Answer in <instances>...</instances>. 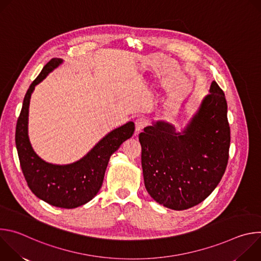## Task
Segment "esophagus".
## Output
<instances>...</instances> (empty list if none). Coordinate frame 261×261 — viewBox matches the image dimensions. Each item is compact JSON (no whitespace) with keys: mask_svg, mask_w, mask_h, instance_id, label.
Masks as SVG:
<instances>
[{"mask_svg":"<svg viewBox=\"0 0 261 261\" xmlns=\"http://www.w3.org/2000/svg\"><path fill=\"white\" fill-rule=\"evenodd\" d=\"M147 125V120L144 117H140L136 120L135 122V129H136V133H139L142 131V129Z\"/></svg>","mask_w":261,"mask_h":261,"instance_id":"obj_1","label":"esophagus"}]
</instances>
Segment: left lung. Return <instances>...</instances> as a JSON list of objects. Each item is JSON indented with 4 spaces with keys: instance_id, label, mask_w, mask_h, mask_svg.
I'll return each instance as SVG.
<instances>
[{
    "instance_id": "8db88e82",
    "label": "left lung",
    "mask_w": 261,
    "mask_h": 261,
    "mask_svg": "<svg viewBox=\"0 0 261 261\" xmlns=\"http://www.w3.org/2000/svg\"><path fill=\"white\" fill-rule=\"evenodd\" d=\"M145 189L165 207L182 211L203 201L225 172L230 145L227 102L213 82L181 132L157 121L139 134Z\"/></svg>"
}]
</instances>
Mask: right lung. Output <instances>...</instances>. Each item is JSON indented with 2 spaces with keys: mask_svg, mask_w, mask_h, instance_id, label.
Returning <instances> with one entry per match:
<instances>
[{
  "mask_svg": "<svg viewBox=\"0 0 261 261\" xmlns=\"http://www.w3.org/2000/svg\"><path fill=\"white\" fill-rule=\"evenodd\" d=\"M62 63V59H51L30 86L16 124L15 143L20 167L31 191L50 205L75 208L97 195L110 156L132 136L135 126L133 122H128L109 132L84 158L74 163L57 165L42 160L34 152L28 135L30 99L35 87Z\"/></svg>",
  "mask_w": 261,
  "mask_h": 261,
  "instance_id": "obj_1",
  "label": "right lung"
}]
</instances>
